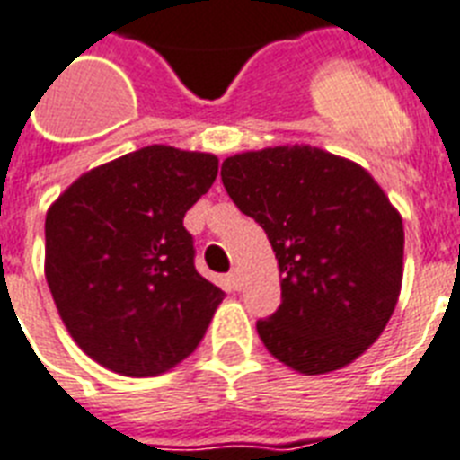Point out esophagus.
Segmentation results:
<instances>
[{
    "mask_svg": "<svg viewBox=\"0 0 460 460\" xmlns=\"http://www.w3.org/2000/svg\"><path fill=\"white\" fill-rule=\"evenodd\" d=\"M227 282H230V288L233 289H240V273H237V270H230V273H227Z\"/></svg>",
    "mask_w": 460,
    "mask_h": 460,
    "instance_id": "esophagus-1",
    "label": "esophagus"
}]
</instances>
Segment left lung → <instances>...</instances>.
Listing matches in <instances>:
<instances>
[{"label":"left lung","instance_id":"obj_1","mask_svg":"<svg viewBox=\"0 0 460 460\" xmlns=\"http://www.w3.org/2000/svg\"><path fill=\"white\" fill-rule=\"evenodd\" d=\"M220 178L280 266L282 304L256 323L268 351L306 376L361 356L387 325L403 273L402 216L380 185L308 145L230 156Z\"/></svg>","mask_w":460,"mask_h":460}]
</instances>
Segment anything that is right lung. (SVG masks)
<instances>
[{
  "instance_id": "right-lung-1",
  "label": "right lung",
  "mask_w": 460,
  "mask_h": 460,
  "mask_svg": "<svg viewBox=\"0 0 460 460\" xmlns=\"http://www.w3.org/2000/svg\"><path fill=\"white\" fill-rule=\"evenodd\" d=\"M218 175L213 154L154 145L84 172L44 220V273L84 354L130 377L192 354L226 292L194 268L182 218Z\"/></svg>"
}]
</instances>
